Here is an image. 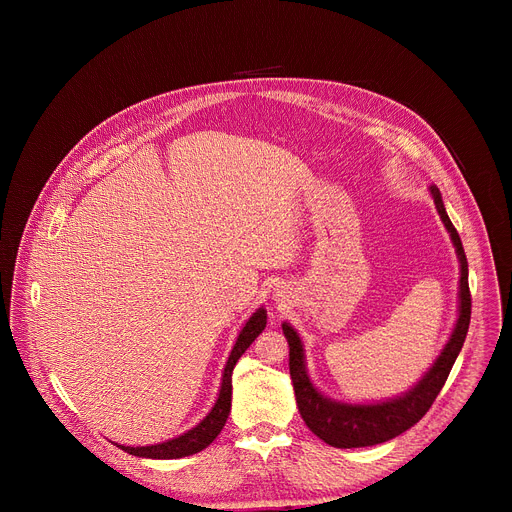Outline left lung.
Returning a JSON list of instances; mask_svg holds the SVG:
<instances>
[{
    "mask_svg": "<svg viewBox=\"0 0 512 512\" xmlns=\"http://www.w3.org/2000/svg\"><path fill=\"white\" fill-rule=\"evenodd\" d=\"M431 196L435 202L437 212H440L442 221L454 241V247L460 257L462 275H460V318L454 328L452 338L448 340L446 348L442 350L440 358L433 362L429 373L399 399L387 401V403H375V405H346L336 403L326 397H322L310 383L306 375L304 364V348L298 332L283 324V334L289 342V375L291 383H294L298 409L306 421V425L316 433L320 440H324L328 446L334 448H367L377 446L383 442L393 440L399 433L407 431L411 425H415L433 405L435 397L440 395L442 387L448 381V375L454 367V362L464 346L468 326H470V314H472V296L468 285V261L466 253L460 241V235L456 227L452 225L450 216L444 208L442 194L435 186H431Z\"/></svg>",
    "mask_w": 512,
    "mask_h": 512,
    "instance_id": "1",
    "label": "left lung"
}]
</instances>
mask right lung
Here are the masks:
<instances>
[{
	"instance_id": "obj_1",
	"label": "right lung",
	"mask_w": 512,
	"mask_h": 512,
	"mask_svg": "<svg viewBox=\"0 0 512 512\" xmlns=\"http://www.w3.org/2000/svg\"><path fill=\"white\" fill-rule=\"evenodd\" d=\"M267 324V312L263 308H259L249 322L245 324V328L241 330L237 344L229 356V362L225 367V375H223V385H221V393H218V399L212 407V411L188 433L176 437V440L158 444V446H145V448H131V446H119L121 450H125L131 456H139V458H152V460H176V458H184V456H192L200 450H204L208 444L214 442V437L221 433L223 425L227 423L229 411H231V393H233V369L237 360L241 358V354L253 344V340L265 330Z\"/></svg>"
}]
</instances>
